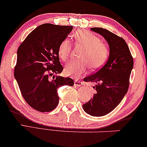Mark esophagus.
<instances>
[{
  "label": "esophagus",
  "instance_id": "34e87169",
  "mask_svg": "<svg viewBox=\"0 0 147 147\" xmlns=\"http://www.w3.org/2000/svg\"><path fill=\"white\" fill-rule=\"evenodd\" d=\"M82 84L83 83L80 81H78V80L74 81V86H82Z\"/></svg>",
  "mask_w": 147,
  "mask_h": 147
}]
</instances>
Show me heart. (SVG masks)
I'll return each mask as SVG.
<instances>
[{"label":"heart","instance_id":"heart-1","mask_svg":"<svg viewBox=\"0 0 147 147\" xmlns=\"http://www.w3.org/2000/svg\"><path fill=\"white\" fill-rule=\"evenodd\" d=\"M74 39L77 45L84 48L80 61H71L67 65L65 74L68 76L79 77L86 74L89 66L97 69L103 65L109 55V47L105 42L92 32L87 30H78L74 34ZM58 55L63 61H67L71 53V45L69 40L65 39L61 42L57 50Z\"/></svg>","mask_w":147,"mask_h":147}]
</instances>
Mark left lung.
<instances>
[{"mask_svg":"<svg viewBox=\"0 0 147 147\" xmlns=\"http://www.w3.org/2000/svg\"><path fill=\"white\" fill-rule=\"evenodd\" d=\"M91 30L103 36L109 46V56L104 66L84 82H94L95 94L82 107L86 113L100 117L109 113L120 103L127 92L129 76L134 65L133 57L122 38L102 28Z\"/></svg>","mask_w":147,"mask_h":147,"instance_id":"8db88e82","label":"left lung"}]
</instances>
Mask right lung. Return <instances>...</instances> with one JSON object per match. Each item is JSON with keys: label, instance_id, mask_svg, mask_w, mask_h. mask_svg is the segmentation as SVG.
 Here are the masks:
<instances>
[{"label": "right lung", "instance_id": "1", "mask_svg": "<svg viewBox=\"0 0 147 147\" xmlns=\"http://www.w3.org/2000/svg\"><path fill=\"white\" fill-rule=\"evenodd\" d=\"M72 29V26L42 24L19 47L14 76L22 96L36 111H53L59 101L57 89L74 84L71 78L53 76L63 69L57 50Z\"/></svg>", "mask_w": 147, "mask_h": 147}]
</instances>
